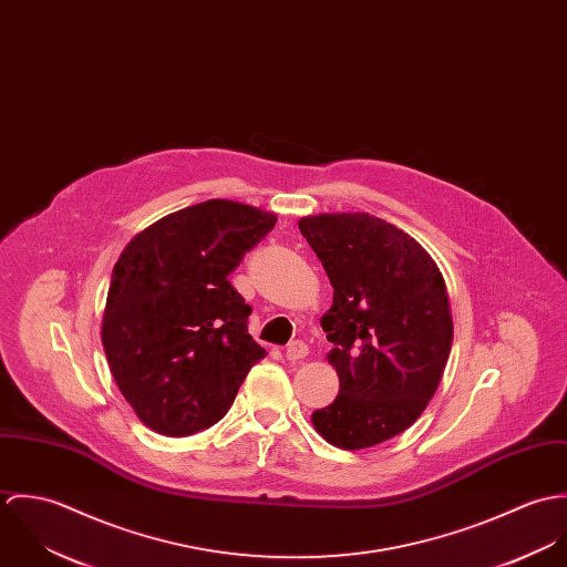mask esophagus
<instances>
[{"instance_id": "34e87169", "label": "esophagus", "mask_w": 567, "mask_h": 567, "mask_svg": "<svg viewBox=\"0 0 567 567\" xmlns=\"http://www.w3.org/2000/svg\"><path fill=\"white\" fill-rule=\"evenodd\" d=\"M308 353H310V351H308V344H306L303 340H295V342H290V344L286 347V358H288L290 362L303 360Z\"/></svg>"}]
</instances>
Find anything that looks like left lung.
<instances>
[{
	"label": "left lung",
	"instance_id": "8db88e82",
	"mask_svg": "<svg viewBox=\"0 0 567 567\" xmlns=\"http://www.w3.org/2000/svg\"><path fill=\"white\" fill-rule=\"evenodd\" d=\"M299 229L333 288L321 327L340 380L312 423L336 447H373L410 427L439 389L454 338L445 279L421 244L371 214L308 216Z\"/></svg>",
	"mask_w": 567,
	"mask_h": 567
}]
</instances>
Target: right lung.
<instances>
[{
  "instance_id": "1",
  "label": "right lung",
  "mask_w": 567,
  "mask_h": 567,
  "mask_svg": "<svg viewBox=\"0 0 567 567\" xmlns=\"http://www.w3.org/2000/svg\"><path fill=\"white\" fill-rule=\"evenodd\" d=\"M277 223L236 200L167 214L122 250L106 295L102 344L124 400L165 436L218 423L266 349L229 275Z\"/></svg>"
}]
</instances>
